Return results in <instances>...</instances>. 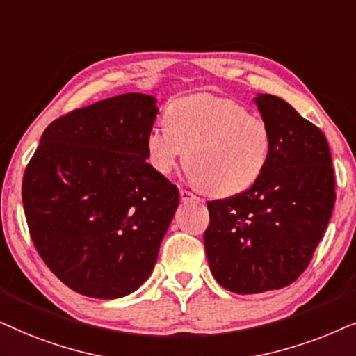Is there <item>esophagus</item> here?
<instances>
[{
	"label": "esophagus",
	"mask_w": 356,
	"mask_h": 356,
	"mask_svg": "<svg viewBox=\"0 0 356 356\" xmlns=\"http://www.w3.org/2000/svg\"><path fill=\"white\" fill-rule=\"evenodd\" d=\"M181 200L184 202V203H188V202H193V200H197V197L193 195L192 192H188V191H186V188H181Z\"/></svg>",
	"instance_id": "esophagus-1"
}]
</instances>
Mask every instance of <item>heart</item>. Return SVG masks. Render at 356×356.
<instances>
[{
  "label": "heart",
  "mask_w": 356,
  "mask_h": 356,
  "mask_svg": "<svg viewBox=\"0 0 356 356\" xmlns=\"http://www.w3.org/2000/svg\"><path fill=\"white\" fill-rule=\"evenodd\" d=\"M164 125L146 135V156L158 174L168 175L186 159L193 186L215 197H234L262 177L272 156L267 122L243 104L211 94L175 99Z\"/></svg>",
  "instance_id": "b5f03b06"
}]
</instances>
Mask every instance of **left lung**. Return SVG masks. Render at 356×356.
Wrapping results in <instances>:
<instances>
[{
    "label": "left lung",
    "instance_id": "8db88e82",
    "mask_svg": "<svg viewBox=\"0 0 356 356\" xmlns=\"http://www.w3.org/2000/svg\"><path fill=\"white\" fill-rule=\"evenodd\" d=\"M272 131L262 177L249 191L208 202L203 243L215 280L238 295L288 286L305 272L335 203L332 158L322 131L272 94L254 97Z\"/></svg>",
    "mask_w": 356,
    "mask_h": 356
}]
</instances>
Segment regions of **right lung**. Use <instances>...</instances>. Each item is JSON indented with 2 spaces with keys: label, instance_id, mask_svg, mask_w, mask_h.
Masks as SVG:
<instances>
[{
  "label": "right lung",
  "instance_id": "1",
  "mask_svg": "<svg viewBox=\"0 0 356 356\" xmlns=\"http://www.w3.org/2000/svg\"><path fill=\"white\" fill-rule=\"evenodd\" d=\"M159 108L129 92L47 127L22 179L31 238L66 286L115 300L148 280L179 191L146 163Z\"/></svg>",
  "mask_w": 356,
  "mask_h": 356
}]
</instances>
